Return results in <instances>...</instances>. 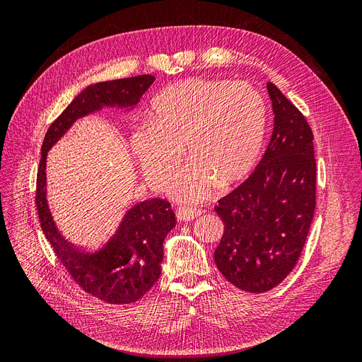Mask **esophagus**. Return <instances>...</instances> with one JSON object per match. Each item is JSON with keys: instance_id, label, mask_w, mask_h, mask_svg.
I'll return each instance as SVG.
<instances>
[{"instance_id": "1", "label": "esophagus", "mask_w": 362, "mask_h": 362, "mask_svg": "<svg viewBox=\"0 0 362 362\" xmlns=\"http://www.w3.org/2000/svg\"><path fill=\"white\" fill-rule=\"evenodd\" d=\"M202 214V210L199 208H187V206H178L177 208V217L181 222H189L193 221L198 216Z\"/></svg>"}]
</instances>
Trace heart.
Returning a JSON list of instances; mask_svg holds the SVG:
<instances>
[{
    "mask_svg": "<svg viewBox=\"0 0 362 362\" xmlns=\"http://www.w3.org/2000/svg\"><path fill=\"white\" fill-rule=\"evenodd\" d=\"M266 104L254 87L223 80H185L163 89L151 120L131 134L146 181L160 187L184 152L190 161L170 180L175 199L198 202L217 182L226 189L254 170L266 136Z\"/></svg>",
    "mask_w": 362,
    "mask_h": 362,
    "instance_id": "heart-1",
    "label": "heart"
}]
</instances>
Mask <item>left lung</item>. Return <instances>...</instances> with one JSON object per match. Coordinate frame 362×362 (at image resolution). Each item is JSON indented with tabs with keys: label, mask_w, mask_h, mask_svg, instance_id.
<instances>
[{
	"label": "left lung",
	"mask_w": 362,
	"mask_h": 362,
	"mask_svg": "<svg viewBox=\"0 0 362 362\" xmlns=\"http://www.w3.org/2000/svg\"><path fill=\"white\" fill-rule=\"evenodd\" d=\"M273 133L257 169L214 206L225 225L214 261L237 288L264 293L298 262L315 210L313 131L273 83Z\"/></svg>",
	"instance_id": "left-lung-1"
}]
</instances>
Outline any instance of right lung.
<instances>
[{"instance_id":"obj_1","label":"right lung","mask_w":362,"mask_h":362,"mask_svg":"<svg viewBox=\"0 0 362 362\" xmlns=\"http://www.w3.org/2000/svg\"><path fill=\"white\" fill-rule=\"evenodd\" d=\"M154 80L152 75H137L87 86L51 124L42 144L36 187L42 231L74 281L84 291L113 305L139 300L157 282L161 273L163 242L177 223L175 213L164 199L137 202L124 214L115 234L103 246L93 250L76 247L62 235L49 211L47 156L76 119L100 112L103 107L131 110Z\"/></svg>"}]
</instances>
